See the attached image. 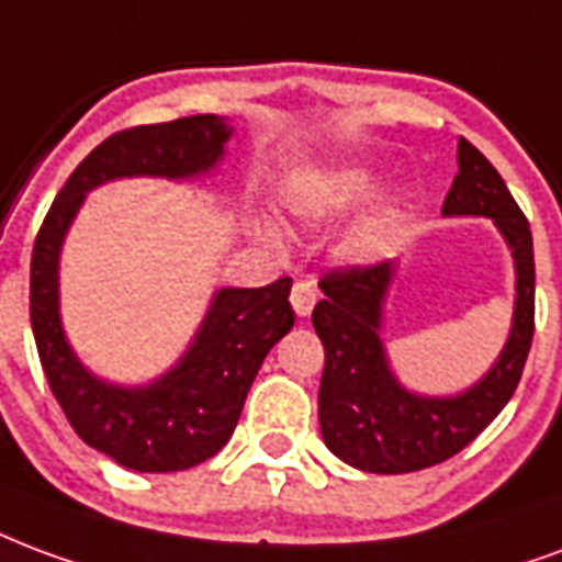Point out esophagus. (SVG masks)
Segmentation results:
<instances>
[{
    "instance_id": "obj_1",
    "label": "esophagus",
    "mask_w": 562,
    "mask_h": 562,
    "mask_svg": "<svg viewBox=\"0 0 562 562\" xmlns=\"http://www.w3.org/2000/svg\"><path fill=\"white\" fill-rule=\"evenodd\" d=\"M315 303H318V289H315V282L310 280L294 282V289H292L294 315H297V318H306V315L315 310Z\"/></svg>"
}]
</instances>
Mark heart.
<instances>
[{
  "label": "heart",
  "mask_w": 562,
  "mask_h": 562,
  "mask_svg": "<svg viewBox=\"0 0 562 562\" xmlns=\"http://www.w3.org/2000/svg\"><path fill=\"white\" fill-rule=\"evenodd\" d=\"M381 172L369 164H348L310 178L292 193V211L306 223H330L345 217L375 196ZM396 228V207L390 202L375 205L345 238V252L355 261H375L386 249Z\"/></svg>",
  "instance_id": "heart-1"
}]
</instances>
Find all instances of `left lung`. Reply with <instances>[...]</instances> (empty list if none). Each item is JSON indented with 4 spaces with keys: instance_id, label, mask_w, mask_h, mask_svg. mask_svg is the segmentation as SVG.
<instances>
[{
    "instance_id": "obj_1",
    "label": "left lung",
    "mask_w": 562,
    "mask_h": 562,
    "mask_svg": "<svg viewBox=\"0 0 562 562\" xmlns=\"http://www.w3.org/2000/svg\"><path fill=\"white\" fill-rule=\"evenodd\" d=\"M443 217H488L515 265V306L509 336L492 369L452 396H426L398 381L390 366L384 327L386 292L396 261L327 273L313 324L324 345L318 423L327 450L366 473H411L464 450L506 402L525 372L533 339V235L485 157L459 139V176L440 207Z\"/></svg>"
}]
</instances>
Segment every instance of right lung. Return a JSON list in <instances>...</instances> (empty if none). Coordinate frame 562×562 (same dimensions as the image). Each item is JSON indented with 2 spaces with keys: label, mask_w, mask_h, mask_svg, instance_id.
Returning a JSON list of instances; mask_svg holds the SVG:
<instances>
[{
  "label": "right lung",
  "mask_w": 562,
  "mask_h": 562,
  "mask_svg": "<svg viewBox=\"0 0 562 562\" xmlns=\"http://www.w3.org/2000/svg\"><path fill=\"white\" fill-rule=\"evenodd\" d=\"M232 131L223 115H190L112 133L70 172L35 238L29 315L49 390L91 450L127 471H187L226 447L265 357L292 330V280L217 289L176 366L148 384H119L94 375L70 348L61 324V247L91 190L122 178L214 176Z\"/></svg>",
  "instance_id": "1"
}]
</instances>
